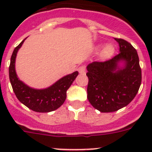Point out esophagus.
<instances>
[{"label":"esophagus","instance_id":"34e87169","mask_svg":"<svg viewBox=\"0 0 152 152\" xmlns=\"http://www.w3.org/2000/svg\"><path fill=\"white\" fill-rule=\"evenodd\" d=\"M78 72L80 74H82V75H84V74H85V72H86V67L85 65H82V66H80L78 68Z\"/></svg>","mask_w":152,"mask_h":152}]
</instances>
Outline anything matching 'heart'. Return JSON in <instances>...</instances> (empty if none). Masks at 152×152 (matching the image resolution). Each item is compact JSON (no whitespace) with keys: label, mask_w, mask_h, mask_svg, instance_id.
I'll return each instance as SVG.
<instances>
[{"label":"heart","mask_w":152,"mask_h":152,"mask_svg":"<svg viewBox=\"0 0 152 152\" xmlns=\"http://www.w3.org/2000/svg\"><path fill=\"white\" fill-rule=\"evenodd\" d=\"M114 52V47L113 45L108 44V45H105L103 47V49H102L101 53H100V57L103 59H107L108 58L110 57Z\"/></svg>","instance_id":"b5f03b06"}]
</instances>
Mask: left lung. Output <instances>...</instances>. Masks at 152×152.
Instances as JSON below:
<instances>
[{
	"label": "left lung",
	"mask_w": 152,
	"mask_h": 152,
	"mask_svg": "<svg viewBox=\"0 0 152 152\" xmlns=\"http://www.w3.org/2000/svg\"><path fill=\"white\" fill-rule=\"evenodd\" d=\"M119 53L105 61H94L87 66L88 99L102 113L117 111L133 100L142 82V70L137 51L123 39L114 38ZM123 62L124 65H118Z\"/></svg>",
	"instance_id": "8db88e82"
}]
</instances>
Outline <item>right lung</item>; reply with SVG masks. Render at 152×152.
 Here are the masks:
<instances>
[{
    "label": "right lung",
    "mask_w": 152,
    "mask_h": 152,
    "mask_svg": "<svg viewBox=\"0 0 152 152\" xmlns=\"http://www.w3.org/2000/svg\"><path fill=\"white\" fill-rule=\"evenodd\" d=\"M25 39L14 49L10 58L9 77L13 92L23 104L35 112L49 113L56 110L64 103L67 96V90L78 75V72H75L61 77L54 84L45 89L39 90L29 88L17 77L15 71L17 52Z\"/></svg>",
    "instance_id": "add662e5"
}]
</instances>
